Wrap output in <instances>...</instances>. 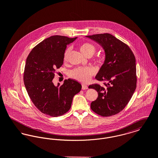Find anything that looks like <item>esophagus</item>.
<instances>
[{"label":"esophagus","mask_w":158,"mask_h":158,"mask_svg":"<svg viewBox=\"0 0 158 158\" xmlns=\"http://www.w3.org/2000/svg\"><path fill=\"white\" fill-rule=\"evenodd\" d=\"M82 89H87V85H84V84H82Z\"/></svg>","instance_id":"obj_1"}]
</instances>
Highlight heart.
<instances>
[{"instance_id": "b5f03b06", "label": "heart", "mask_w": 158, "mask_h": 158, "mask_svg": "<svg viewBox=\"0 0 158 158\" xmlns=\"http://www.w3.org/2000/svg\"><path fill=\"white\" fill-rule=\"evenodd\" d=\"M80 51L85 56H92L96 52V47L89 44L84 43L80 47ZM69 52V50H67L64 54V60H66L67 56ZM96 73V70L92 67H79L76 68L69 72V76L71 78L81 82H87L92 76Z\"/></svg>"}]
</instances>
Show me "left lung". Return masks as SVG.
<instances>
[{"label": "left lung", "instance_id": "8db88e82", "mask_svg": "<svg viewBox=\"0 0 158 158\" xmlns=\"http://www.w3.org/2000/svg\"><path fill=\"white\" fill-rule=\"evenodd\" d=\"M100 45L105 52V60L95 78L105 81L106 87L98 84L89 88L97 91L98 97L91 104L96 114L107 117L125 107L136 88V59L129 47L108 33L85 36Z\"/></svg>", "mask_w": 158, "mask_h": 158}]
</instances>
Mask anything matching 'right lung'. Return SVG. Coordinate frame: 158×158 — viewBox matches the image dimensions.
Wrapping results in <instances>:
<instances>
[{"mask_svg":"<svg viewBox=\"0 0 158 158\" xmlns=\"http://www.w3.org/2000/svg\"><path fill=\"white\" fill-rule=\"evenodd\" d=\"M76 39L57 35L48 37L37 45L27 59L25 86L34 105L47 115L57 117L66 113L73 97L82 88L78 82L70 79L61 86L53 82L56 69L64 63L67 46Z\"/></svg>","mask_w":158,"mask_h":158,"instance_id":"add662e5","label":"right lung"}]
</instances>
